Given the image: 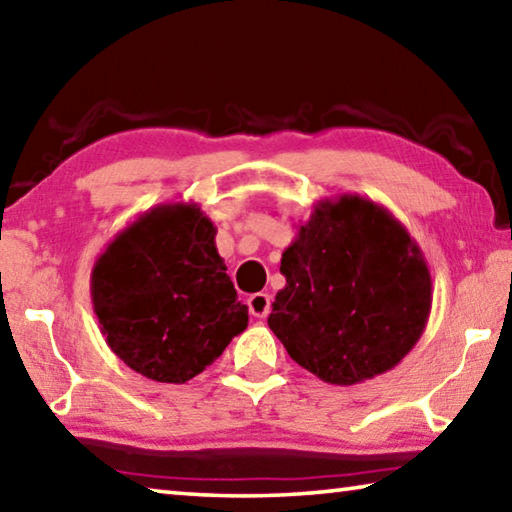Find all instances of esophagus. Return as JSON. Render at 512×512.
<instances>
[{"label": "esophagus", "instance_id": "esophagus-1", "mask_svg": "<svg viewBox=\"0 0 512 512\" xmlns=\"http://www.w3.org/2000/svg\"><path fill=\"white\" fill-rule=\"evenodd\" d=\"M248 309L255 318H266L268 311H271V296L268 293H253L248 298Z\"/></svg>", "mask_w": 512, "mask_h": 512}]
</instances>
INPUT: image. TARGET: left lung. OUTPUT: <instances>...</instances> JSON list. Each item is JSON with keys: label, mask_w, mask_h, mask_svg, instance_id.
Instances as JSON below:
<instances>
[{"label": "left lung", "mask_w": 512, "mask_h": 512, "mask_svg": "<svg viewBox=\"0 0 512 512\" xmlns=\"http://www.w3.org/2000/svg\"><path fill=\"white\" fill-rule=\"evenodd\" d=\"M268 327L318 379L352 386L395 368L427 327L431 273L420 246L370 198H320L282 253Z\"/></svg>", "instance_id": "8db88e82"}]
</instances>
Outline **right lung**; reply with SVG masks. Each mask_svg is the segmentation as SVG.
I'll list each match as a JSON object with an SVG mask.
<instances>
[{
	"mask_svg": "<svg viewBox=\"0 0 512 512\" xmlns=\"http://www.w3.org/2000/svg\"><path fill=\"white\" fill-rule=\"evenodd\" d=\"M214 237L198 203H162L117 232L92 266L101 334L146 379L185 384L248 327Z\"/></svg>",
	"mask_w": 512,
	"mask_h": 512,
	"instance_id": "obj_1",
	"label": "right lung"
}]
</instances>
